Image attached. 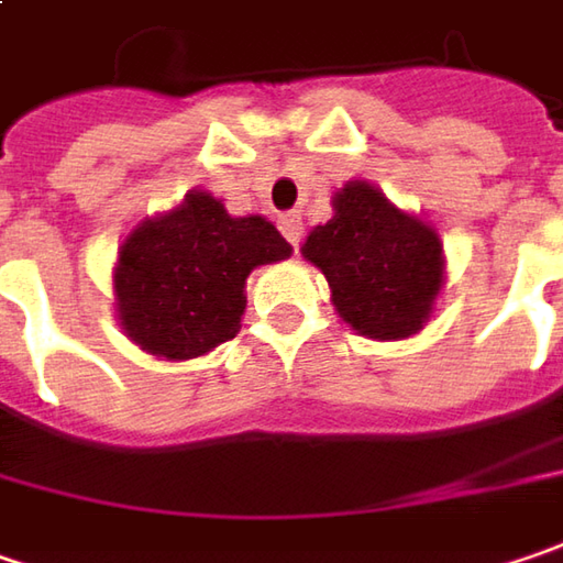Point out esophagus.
<instances>
[{
	"mask_svg": "<svg viewBox=\"0 0 563 563\" xmlns=\"http://www.w3.org/2000/svg\"><path fill=\"white\" fill-rule=\"evenodd\" d=\"M278 228H282V234L288 238L291 246H300V240H303V221H300V214H295V211L282 214L278 218Z\"/></svg>",
	"mask_w": 563,
	"mask_h": 563,
	"instance_id": "obj_1",
	"label": "esophagus"
}]
</instances>
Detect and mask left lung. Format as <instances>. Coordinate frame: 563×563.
<instances>
[{"label":"left lung","instance_id":"left-lung-1","mask_svg":"<svg viewBox=\"0 0 563 563\" xmlns=\"http://www.w3.org/2000/svg\"><path fill=\"white\" fill-rule=\"evenodd\" d=\"M332 206L335 214L300 253L323 268L339 317L367 339L418 332L443 282L434 228L396 209L364 180L335 192Z\"/></svg>","mask_w":563,"mask_h":563}]
</instances>
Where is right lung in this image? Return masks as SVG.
Instances as JSON below:
<instances>
[{
  "mask_svg": "<svg viewBox=\"0 0 563 563\" xmlns=\"http://www.w3.org/2000/svg\"><path fill=\"white\" fill-rule=\"evenodd\" d=\"M285 256L291 243L266 218H231L211 192H189L120 246L113 275L120 323L157 357H199L234 339L246 310V275Z\"/></svg>",
  "mask_w": 563,
  "mask_h": 563,
  "instance_id": "add662e5",
  "label": "right lung"
}]
</instances>
